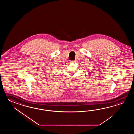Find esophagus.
Instances as JSON below:
<instances>
[{
	"mask_svg": "<svg viewBox=\"0 0 134 134\" xmlns=\"http://www.w3.org/2000/svg\"><path fill=\"white\" fill-rule=\"evenodd\" d=\"M74 62H75L74 61H70L69 62H70V63H74Z\"/></svg>",
	"mask_w": 134,
	"mask_h": 134,
	"instance_id": "1",
	"label": "esophagus"
}]
</instances>
